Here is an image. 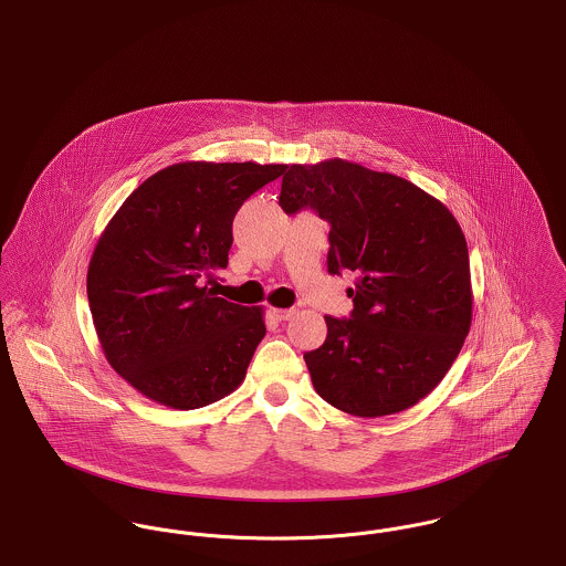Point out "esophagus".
Masks as SVG:
<instances>
[{"label":"esophagus","instance_id":"obj_1","mask_svg":"<svg viewBox=\"0 0 566 566\" xmlns=\"http://www.w3.org/2000/svg\"><path fill=\"white\" fill-rule=\"evenodd\" d=\"M295 312H297L295 307H273V316L277 321H289V318H293Z\"/></svg>","mask_w":566,"mask_h":566}]
</instances>
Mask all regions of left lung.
<instances>
[{"instance_id": "obj_1", "label": "left lung", "mask_w": 566, "mask_h": 566, "mask_svg": "<svg viewBox=\"0 0 566 566\" xmlns=\"http://www.w3.org/2000/svg\"><path fill=\"white\" fill-rule=\"evenodd\" d=\"M280 207L329 221L327 271L357 273L350 318L325 316V343L304 353L316 394L379 418L436 390L472 325L470 254L454 216L413 182L345 159L293 164Z\"/></svg>"}]
</instances>
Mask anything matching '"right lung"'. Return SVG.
Segmentation results:
<instances>
[{
	"label": "right lung",
	"mask_w": 566,
	"mask_h": 566,
	"mask_svg": "<svg viewBox=\"0 0 566 566\" xmlns=\"http://www.w3.org/2000/svg\"><path fill=\"white\" fill-rule=\"evenodd\" d=\"M289 166L185 161L146 178L98 237L87 302L109 366L146 398L198 409L237 390L266 327L262 307L209 289L232 219Z\"/></svg>",
	"instance_id": "add662e5"
}]
</instances>
